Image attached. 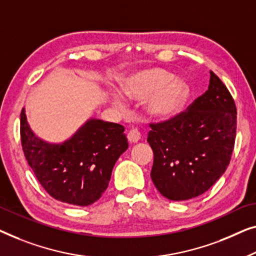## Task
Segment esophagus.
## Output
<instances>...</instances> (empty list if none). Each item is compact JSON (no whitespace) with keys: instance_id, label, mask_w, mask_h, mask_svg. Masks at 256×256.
Segmentation results:
<instances>
[{"instance_id":"obj_1","label":"esophagus","mask_w":256,"mask_h":256,"mask_svg":"<svg viewBox=\"0 0 256 256\" xmlns=\"http://www.w3.org/2000/svg\"><path fill=\"white\" fill-rule=\"evenodd\" d=\"M140 138H142V134H140V132L136 128H133L128 133V140L131 144L138 142Z\"/></svg>"}]
</instances>
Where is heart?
Instances as JSON below:
<instances>
[{"label": "heart", "instance_id": "obj_1", "mask_svg": "<svg viewBox=\"0 0 256 256\" xmlns=\"http://www.w3.org/2000/svg\"><path fill=\"white\" fill-rule=\"evenodd\" d=\"M120 92L131 100H142L147 118L166 122L175 117L189 97V84L182 78L161 67H147L126 75L120 81ZM120 104V100H114Z\"/></svg>", "mask_w": 256, "mask_h": 256}]
</instances>
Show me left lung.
<instances>
[{
    "label": "left lung",
    "mask_w": 256,
    "mask_h": 256,
    "mask_svg": "<svg viewBox=\"0 0 256 256\" xmlns=\"http://www.w3.org/2000/svg\"><path fill=\"white\" fill-rule=\"evenodd\" d=\"M147 142L154 161L150 178L166 198L186 200L204 194L231 160L236 109L231 94L210 72V84L186 112L150 124Z\"/></svg>",
    "instance_id": "obj_1"
}]
</instances>
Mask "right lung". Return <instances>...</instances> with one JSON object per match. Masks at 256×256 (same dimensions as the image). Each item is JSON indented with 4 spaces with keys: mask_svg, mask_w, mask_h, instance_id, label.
Wrapping results in <instances>:
<instances>
[{
    "mask_svg": "<svg viewBox=\"0 0 256 256\" xmlns=\"http://www.w3.org/2000/svg\"><path fill=\"white\" fill-rule=\"evenodd\" d=\"M124 126L89 118L70 138L50 142L34 132L20 112L24 156L46 192L64 203L88 206L100 198L128 142Z\"/></svg>",
    "mask_w": 256,
    "mask_h": 256,
    "instance_id": "1",
    "label": "right lung"
}]
</instances>
